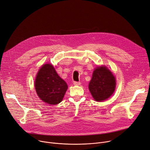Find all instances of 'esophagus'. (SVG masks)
<instances>
[{
    "label": "esophagus",
    "instance_id": "esophagus-1",
    "mask_svg": "<svg viewBox=\"0 0 150 150\" xmlns=\"http://www.w3.org/2000/svg\"><path fill=\"white\" fill-rule=\"evenodd\" d=\"M74 84L75 86H79L81 84V83L80 82H77V81H74Z\"/></svg>",
    "mask_w": 150,
    "mask_h": 150
}]
</instances>
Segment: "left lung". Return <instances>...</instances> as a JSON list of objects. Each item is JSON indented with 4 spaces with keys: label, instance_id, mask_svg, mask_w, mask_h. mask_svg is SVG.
Wrapping results in <instances>:
<instances>
[{
    "label": "left lung",
    "instance_id": "8db88e82",
    "mask_svg": "<svg viewBox=\"0 0 150 150\" xmlns=\"http://www.w3.org/2000/svg\"><path fill=\"white\" fill-rule=\"evenodd\" d=\"M115 86L114 75L106 67L101 66L93 71L88 88L95 101H103L113 93Z\"/></svg>",
    "mask_w": 150,
    "mask_h": 150
}]
</instances>
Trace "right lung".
<instances>
[{
    "label": "right lung",
    "mask_w": 150,
    "mask_h": 150,
    "mask_svg": "<svg viewBox=\"0 0 150 150\" xmlns=\"http://www.w3.org/2000/svg\"><path fill=\"white\" fill-rule=\"evenodd\" d=\"M35 88L43 102L55 105L60 103L67 89L66 83L58 76L51 64H44L37 74Z\"/></svg>",
    "instance_id": "obj_1"
}]
</instances>
